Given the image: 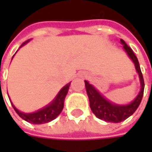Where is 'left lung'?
<instances>
[{"label": "left lung", "mask_w": 152, "mask_h": 152, "mask_svg": "<svg viewBox=\"0 0 152 152\" xmlns=\"http://www.w3.org/2000/svg\"><path fill=\"white\" fill-rule=\"evenodd\" d=\"M121 42L123 45L125 51L128 53L129 56L134 61L137 71L139 75L140 82H141V91L139 94L137 95V98L134 99V101H132L130 104L127 106L114 105L109 102L108 100H106L91 84H90L87 81H84L87 95L90 100V107L92 113L99 119L106 121L108 122H113V123H118V122L125 121L136 112V110L138 108V106L142 101V99L143 96V91H144V81H143L142 74L137 56L134 53L133 50L125 43L123 39H121Z\"/></svg>", "instance_id": "left-lung-1"}]
</instances>
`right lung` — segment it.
Here are the masks:
<instances>
[{"instance_id": "right-lung-1", "label": "right lung", "mask_w": 152, "mask_h": 152, "mask_svg": "<svg viewBox=\"0 0 152 152\" xmlns=\"http://www.w3.org/2000/svg\"><path fill=\"white\" fill-rule=\"evenodd\" d=\"M27 41L23 42L22 44L24 45ZM70 86V83H68L66 86H64L61 91L59 92V94L57 95V97L55 98V99L47 106H46L45 108L36 112V113H21L20 111H18L15 106L12 105L13 108L15 109V111L16 112V113L24 121L32 123V124H44V123H47L53 120H54L62 111L63 106H64V99L65 97L69 91Z\"/></svg>"}]
</instances>
